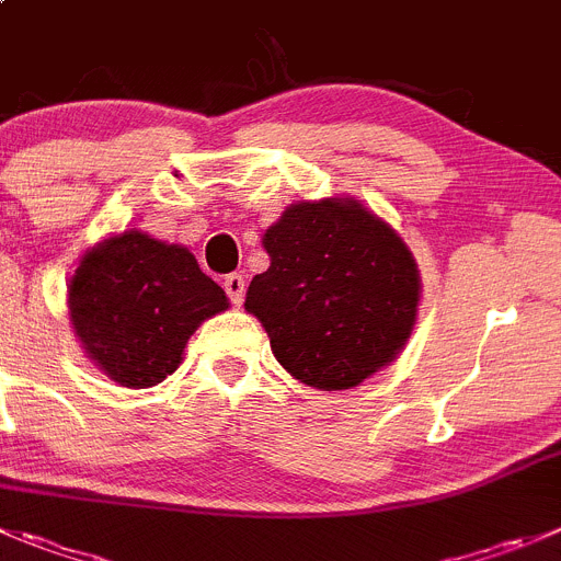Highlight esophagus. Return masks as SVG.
I'll return each instance as SVG.
<instances>
[{"label":"esophagus","mask_w":561,"mask_h":561,"mask_svg":"<svg viewBox=\"0 0 561 561\" xmlns=\"http://www.w3.org/2000/svg\"><path fill=\"white\" fill-rule=\"evenodd\" d=\"M222 289L231 297L233 306H239V302L244 300V277L239 275V272H231V275H226V280H222Z\"/></svg>","instance_id":"obj_1"}]
</instances>
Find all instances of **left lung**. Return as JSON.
<instances>
[{"instance_id": "8db88e82", "label": "left lung", "mask_w": 561, "mask_h": 561, "mask_svg": "<svg viewBox=\"0 0 561 561\" xmlns=\"http://www.w3.org/2000/svg\"><path fill=\"white\" fill-rule=\"evenodd\" d=\"M270 270L244 311L295 380L346 391L397 360L419 319L421 275L391 222L350 195L297 201L261 237Z\"/></svg>"}]
</instances>
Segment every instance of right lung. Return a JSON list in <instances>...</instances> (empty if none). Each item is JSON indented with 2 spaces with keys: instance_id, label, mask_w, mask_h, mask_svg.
<instances>
[{
  "instance_id": "right-lung-1",
  "label": "right lung",
  "mask_w": 561,
  "mask_h": 561,
  "mask_svg": "<svg viewBox=\"0 0 561 561\" xmlns=\"http://www.w3.org/2000/svg\"><path fill=\"white\" fill-rule=\"evenodd\" d=\"M228 306L184 244L140 228L95 242L68 277L73 335L90 364L124 388H151L173 375L190 335Z\"/></svg>"
}]
</instances>
